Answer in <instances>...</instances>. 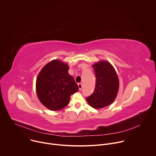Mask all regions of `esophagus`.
<instances>
[{
	"label": "esophagus",
	"instance_id": "34e87169",
	"mask_svg": "<svg viewBox=\"0 0 156 156\" xmlns=\"http://www.w3.org/2000/svg\"><path fill=\"white\" fill-rule=\"evenodd\" d=\"M78 87H79V90L81 91L82 90V87H83V85L81 83H78Z\"/></svg>",
	"mask_w": 156,
	"mask_h": 156
}]
</instances>
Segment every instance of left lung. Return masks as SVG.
<instances>
[{"instance_id": "obj_1", "label": "left lung", "mask_w": 156, "mask_h": 156, "mask_svg": "<svg viewBox=\"0 0 156 156\" xmlns=\"http://www.w3.org/2000/svg\"><path fill=\"white\" fill-rule=\"evenodd\" d=\"M96 77L94 93L86 99L89 105L94 108H101L112 104L115 99L119 89L117 73L110 63L101 60L94 63Z\"/></svg>"}]
</instances>
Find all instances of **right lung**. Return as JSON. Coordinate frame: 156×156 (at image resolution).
Returning <instances> with one entry per match:
<instances>
[{
    "instance_id": "obj_1",
    "label": "right lung",
    "mask_w": 156,
    "mask_h": 156,
    "mask_svg": "<svg viewBox=\"0 0 156 156\" xmlns=\"http://www.w3.org/2000/svg\"><path fill=\"white\" fill-rule=\"evenodd\" d=\"M69 66L60 60H52L39 73L36 83L37 98L49 110H59L67 105L78 86L68 71Z\"/></svg>"
}]
</instances>
